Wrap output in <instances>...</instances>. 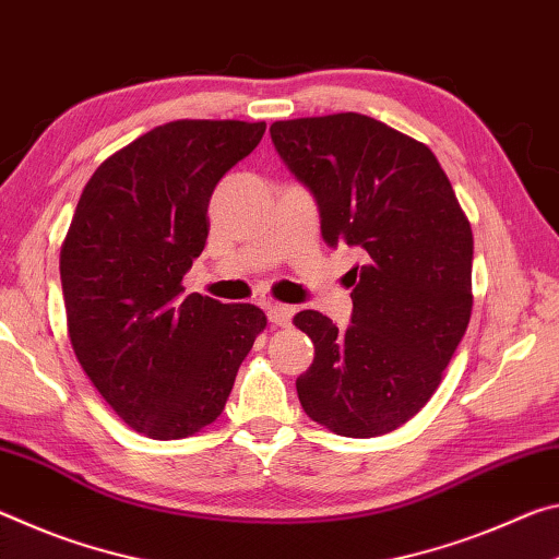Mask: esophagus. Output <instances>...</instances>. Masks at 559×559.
Wrapping results in <instances>:
<instances>
[{"label": "esophagus", "mask_w": 559, "mask_h": 559, "mask_svg": "<svg viewBox=\"0 0 559 559\" xmlns=\"http://www.w3.org/2000/svg\"><path fill=\"white\" fill-rule=\"evenodd\" d=\"M267 317L274 326H289L292 317H295V307L289 305H270L267 307Z\"/></svg>", "instance_id": "34e87169"}]
</instances>
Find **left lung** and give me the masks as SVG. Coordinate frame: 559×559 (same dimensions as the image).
Returning <instances> with one entry per match:
<instances>
[{"label":"left lung","instance_id":"left-lung-1","mask_svg":"<svg viewBox=\"0 0 559 559\" xmlns=\"http://www.w3.org/2000/svg\"><path fill=\"white\" fill-rule=\"evenodd\" d=\"M280 158L314 195L329 247L364 250L349 270L352 324L305 309L314 344L299 404L329 431H396L433 396L471 322L473 233L431 148L361 114L270 126Z\"/></svg>","mask_w":559,"mask_h":559}]
</instances>
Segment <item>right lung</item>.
Wrapping results in <instances>:
<instances>
[{"label": "right lung", "instance_id": "obj_1", "mask_svg": "<svg viewBox=\"0 0 559 559\" xmlns=\"http://www.w3.org/2000/svg\"><path fill=\"white\" fill-rule=\"evenodd\" d=\"M264 126L173 121L100 163L61 245L73 354L106 404L158 441L198 433L223 414L237 369L267 317L254 305L182 297L203 252L219 178Z\"/></svg>", "mask_w": 559, "mask_h": 559}]
</instances>
